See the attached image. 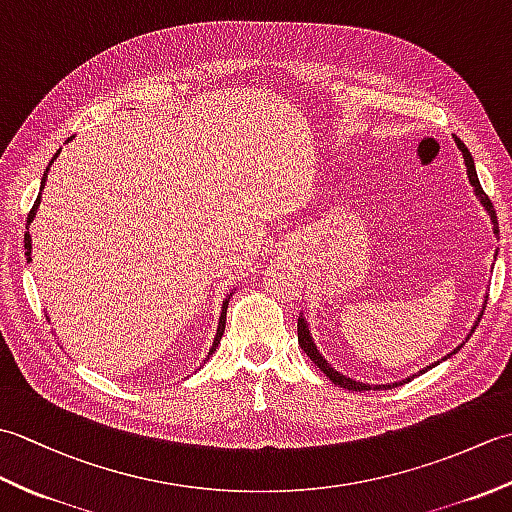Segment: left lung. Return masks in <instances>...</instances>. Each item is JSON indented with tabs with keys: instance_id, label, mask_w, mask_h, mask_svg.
<instances>
[{
	"instance_id": "8db88e82",
	"label": "left lung",
	"mask_w": 512,
	"mask_h": 512,
	"mask_svg": "<svg viewBox=\"0 0 512 512\" xmlns=\"http://www.w3.org/2000/svg\"><path fill=\"white\" fill-rule=\"evenodd\" d=\"M455 145H458L460 151H462L464 165H466V173H469V182L475 187V195H477V198H480V202L486 206V211H488V215H491V220H493V231H495V235H499V226H497V215H495V209H493V202H491V198H488V195L484 193L480 180H477V171H475V162H473V158H471V151L466 149V145L462 143V140H460L458 136H455ZM471 332H473V330H471ZM297 334H299L301 350L310 356V361H314V365H317V367L321 369V372L332 380L334 385H341V387L352 389V391H367V389H383V387L389 389V387H394V385H402V383H405V380H402V383H394V385H376V387L365 385V383H356V380H352V378H347V376L336 372V369L330 367V363L325 361V358L317 352V345H314L312 336H310V330H308L306 321H303V317H299V321H297ZM460 347H462V345H460ZM460 347H458V350H460ZM458 350H453V352H458ZM449 356H451V354H449ZM427 369H431V365H429ZM422 372H424V369H422ZM422 372H420V374H422ZM407 380H409V378H407Z\"/></svg>"
}]
</instances>
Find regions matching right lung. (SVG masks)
<instances>
[{"instance_id":"add662e5","label":"right lung","mask_w":512,"mask_h":512,"mask_svg":"<svg viewBox=\"0 0 512 512\" xmlns=\"http://www.w3.org/2000/svg\"><path fill=\"white\" fill-rule=\"evenodd\" d=\"M68 140H70V138H68ZM54 158H57V154H54ZM54 158H52V160H54ZM52 160H50V162H52ZM43 176H46V173H43ZM43 182H46V178H43ZM37 206H39V198L35 200V204H32V209H30V213H28V220H26V224H30V222H32V217H35ZM24 248H26V257H30V235H28V233L24 235ZM226 308H228V301H224L222 317H220V325H217V334H215V341H213V347H211V352H209V354H213V352H215V347H217V343H220L222 334H224V325H226Z\"/></svg>"}]
</instances>
